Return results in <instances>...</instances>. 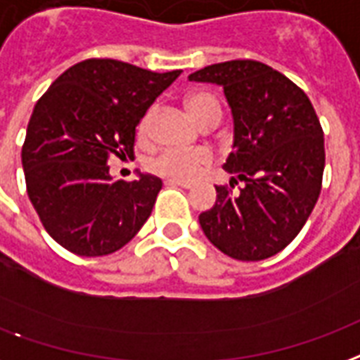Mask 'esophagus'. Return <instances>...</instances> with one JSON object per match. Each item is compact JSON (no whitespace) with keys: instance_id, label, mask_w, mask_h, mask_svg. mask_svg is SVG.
Listing matches in <instances>:
<instances>
[{"instance_id":"obj_1","label":"esophagus","mask_w":360,"mask_h":360,"mask_svg":"<svg viewBox=\"0 0 360 360\" xmlns=\"http://www.w3.org/2000/svg\"><path fill=\"white\" fill-rule=\"evenodd\" d=\"M169 185H177V187H183V188H191L193 187V183L191 181H181V179H167Z\"/></svg>"}]
</instances>
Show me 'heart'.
I'll use <instances>...</instances> for the list:
<instances>
[{
	"instance_id": "obj_1",
	"label": "heart",
	"mask_w": 360,
	"mask_h": 360,
	"mask_svg": "<svg viewBox=\"0 0 360 360\" xmlns=\"http://www.w3.org/2000/svg\"><path fill=\"white\" fill-rule=\"evenodd\" d=\"M187 106L194 118L200 124L212 118L221 120V105L219 101L212 93H193L187 98ZM153 120V112H146V116L141 122V133H146ZM212 162V154L204 148L196 150H181V148H166L164 153H160L156 158L150 162L153 172L169 177V179L191 181L196 179Z\"/></svg>"
}]
</instances>
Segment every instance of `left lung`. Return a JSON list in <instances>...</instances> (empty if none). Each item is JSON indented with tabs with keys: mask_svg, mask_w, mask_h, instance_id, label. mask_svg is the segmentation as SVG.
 Instances as JSON below:
<instances>
[{
	"mask_svg": "<svg viewBox=\"0 0 360 360\" xmlns=\"http://www.w3.org/2000/svg\"><path fill=\"white\" fill-rule=\"evenodd\" d=\"M191 82L223 87L234 120L233 153L215 187L214 207L198 221L207 240L233 259L259 262L294 240L322 187L324 135L309 97L257 60H227L196 70ZM242 180L245 185L233 191Z\"/></svg>",
	"mask_w": 360,
	"mask_h": 360,
	"instance_id": "1",
	"label": "left lung"
}]
</instances>
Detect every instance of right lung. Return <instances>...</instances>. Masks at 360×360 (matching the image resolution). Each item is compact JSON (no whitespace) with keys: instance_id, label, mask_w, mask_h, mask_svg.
<instances>
[{"instance_id":"right-lung-1","label":"right lung","mask_w":360,"mask_h":360,"mask_svg":"<svg viewBox=\"0 0 360 360\" xmlns=\"http://www.w3.org/2000/svg\"><path fill=\"white\" fill-rule=\"evenodd\" d=\"M179 74L87 58L36 103L22 145L26 191L45 231L68 252L112 254L150 217L162 179L114 181L108 160L133 158L135 127Z\"/></svg>"}]
</instances>
